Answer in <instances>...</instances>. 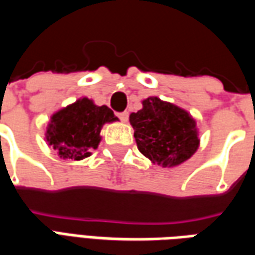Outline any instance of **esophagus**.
Segmentation results:
<instances>
[{
	"label": "esophagus",
	"mask_w": 255,
	"mask_h": 255,
	"mask_svg": "<svg viewBox=\"0 0 255 255\" xmlns=\"http://www.w3.org/2000/svg\"><path fill=\"white\" fill-rule=\"evenodd\" d=\"M117 116H119V119L122 120V122H127L128 120V112H120V113H117Z\"/></svg>",
	"instance_id": "1"
}]
</instances>
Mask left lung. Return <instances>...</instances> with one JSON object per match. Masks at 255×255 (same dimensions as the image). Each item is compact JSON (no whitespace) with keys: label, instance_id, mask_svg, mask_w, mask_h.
Masks as SVG:
<instances>
[{"label":"left lung","instance_id":"obj_1","mask_svg":"<svg viewBox=\"0 0 255 255\" xmlns=\"http://www.w3.org/2000/svg\"><path fill=\"white\" fill-rule=\"evenodd\" d=\"M129 122L139 151L157 165H179L197 151L199 139L191 116L157 97L144 100Z\"/></svg>","mask_w":255,"mask_h":255}]
</instances>
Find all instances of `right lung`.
<instances>
[{"instance_id":"right-lung-1","label":"right lung","mask_w":255,"mask_h":255,"mask_svg":"<svg viewBox=\"0 0 255 255\" xmlns=\"http://www.w3.org/2000/svg\"><path fill=\"white\" fill-rule=\"evenodd\" d=\"M115 120L117 117L108 106H97L93 101L82 98L52 117L47 140L60 157L83 160L98 147L102 126Z\"/></svg>"}]
</instances>
